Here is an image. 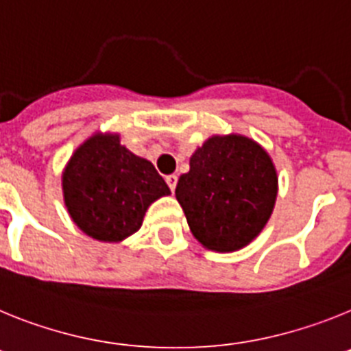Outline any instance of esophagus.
I'll return each mask as SVG.
<instances>
[{
	"label": "esophagus",
	"instance_id": "esophagus-1",
	"mask_svg": "<svg viewBox=\"0 0 351 351\" xmlns=\"http://www.w3.org/2000/svg\"><path fill=\"white\" fill-rule=\"evenodd\" d=\"M166 182H167V185H169V189H171V193H173V191L176 189V182H178V176H176V175L166 176Z\"/></svg>",
	"mask_w": 351,
	"mask_h": 351
}]
</instances>
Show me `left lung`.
I'll return each mask as SVG.
<instances>
[{"mask_svg": "<svg viewBox=\"0 0 351 351\" xmlns=\"http://www.w3.org/2000/svg\"><path fill=\"white\" fill-rule=\"evenodd\" d=\"M189 166L175 196L194 239L215 252L249 245L267 226L279 191L268 152L242 134H215L197 146Z\"/></svg>", "mask_w": 351, "mask_h": 351, "instance_id": "1", "label": "left lung"}]
</instances>
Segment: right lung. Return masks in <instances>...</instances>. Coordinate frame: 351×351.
<instances>
[{
  "instance_id": "add662e5",
  "label": "right lung",
  "mask_w": 351,
  "mask_h": 351,
  "mask_svg": "<svg viewBox=\"0 0 351 351\" xmlns=\"http://www.w3.org/2000/svg\"><path fill=\"white\" fill-rule=\"evenodd\" d=\"M63 201L79 230L118 243L141 228L148 206L171 191L154 164L134 155L120 134L95 132L79 145L62 175Z\"/></svg>"
}]
</instances>
